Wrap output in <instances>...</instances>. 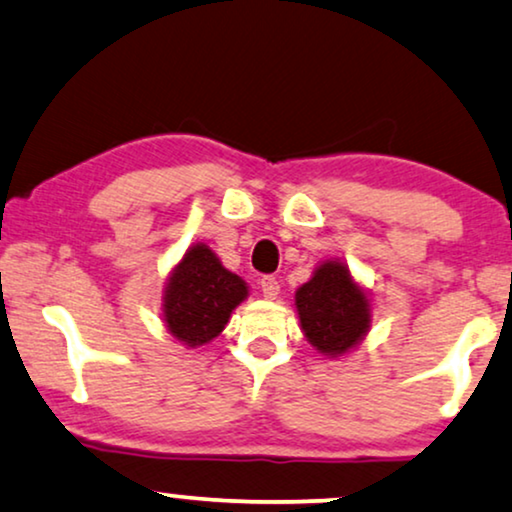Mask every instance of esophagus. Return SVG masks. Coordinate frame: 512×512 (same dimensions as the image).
<instances>
[{"instance_id": "1", "label": "esophagus", "mask_w": 512, "mask_h": 512, "mask_svg": "<svg viewBox=\"0 0 512 512\" xmlns=\"http://www.w3.org/2000/svg\"><path fill=\"white\" fill-rule=\"evenodd\" d=\"M260 288H262V295L267 299H276L278 292H281V283L276 281L274 276H264L260 281Z\"/></svg>"}]
</instances>
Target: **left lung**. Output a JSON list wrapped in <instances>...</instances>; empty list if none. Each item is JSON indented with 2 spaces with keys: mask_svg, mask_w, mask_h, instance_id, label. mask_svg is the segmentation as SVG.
Returning <instances> with one entry per match:
<instances>
[{
  "mask_svg": "<svg viewBox=\"0 0 512 512\" xmlns=\"http://www.w3.org/2000/svg\"><path fill=\"white\" fill-rule=\"evenodd\" d=\"M295 306L304 337L330 358L356 349L372 323L370 297L339 260H327L313 271L311 281L295 292Z\"/></svg>",
  "mask_w": 512,
  "mask_h": 512,
  "instance_id": "obj_1",
  "label": "left lung"
}]
</instances>
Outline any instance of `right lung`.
Segmentation results:
<instances>
[{
    "mask_svg": "<svg viewBox=\"0 0 512 512\" xmlns=\"http://www.w3.org/2000/svg\"><path fill=\"white\" fill-rule=\"evenodd\" d=\"M245 297L243 278L224 269L206 243H196L170 271L163 290V323L177 342L196 349L220 335Z\"/></svg>",
    "mask_w": 512,
    "mask_h": 512,
    "instance_id": "obj_1",
    "label": "right lung"
}]
</instances>
